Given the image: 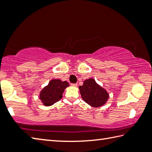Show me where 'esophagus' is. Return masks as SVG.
<instances>
[{"label":"esophagus","mask_w":152,"mask_h":152,"mask_svg":"<svg viewBox=\"0 0 152 152\" xmlns=\"http://www.w3.org/2000/svg\"><path fill=\"white\" fill-rule=\"evenodd\" d=\"M70 85H71V86H77V84H73V83H71V84H70Z\"/></svg>","instance_id":"1"}]
</instances>
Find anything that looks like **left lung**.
<instances>
[{
  "instance_id": "left-lung-1",
  "label": "left lung",
  "mask_w": 152,
  "mask_h": 152,
  "mask_svg": "<svg viewBox=\"0 0 152 152\" xmlns=\"http://www.w3.org/2000/svg\"><path fill=\"white\" fill-rule=\"evenodd\" d=\"M79 90L82 99L93 107L102 106L109 97L106 90L98 84L93 78L84 80L83 85L79 86Z\"/></svg>"
}]
</instances>
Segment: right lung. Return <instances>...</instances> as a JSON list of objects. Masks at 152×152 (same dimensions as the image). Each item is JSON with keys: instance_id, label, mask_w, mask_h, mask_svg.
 I'll use <instances>...</instances> for the list:
<instances>
[{"instance_id": "add662e5", "label": "right lung", "mask_w": 152, "mask_h": 152, "mask_svg": "<svg viewBox=\"0 0 152 152\" xmlns=\"http://www.w3.org/2000/svg\"><path fill=\"white\" fill-rule=\"evenodd\" d=\"M68 82L59 79H53L45 86L39 94V99L45 106H51L60 101L66 88L69 86Z\"/></svg>"}]
</instances>
